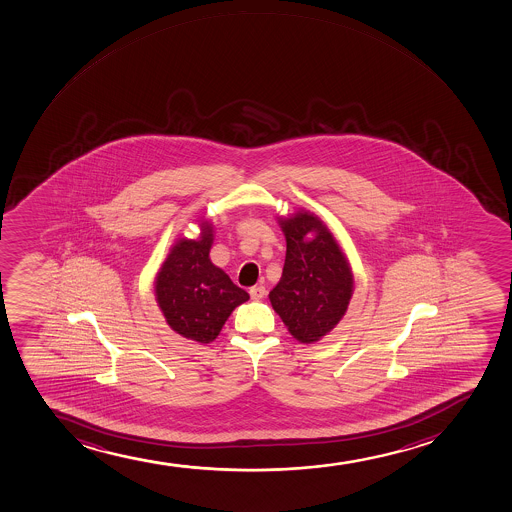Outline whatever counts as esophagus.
<instances>
[{
  "label": "esophagus",
  "mask_w": 512,
  "mask_h": 512,
  "mask_svg": "<svg viewBox=\"0 0 512 512\" xmlns=\"http://www.w3.org/2000/svg\"><path fill=\"white\" fill-rule=\"evenodd\" d=\"M249 295H251V299L259 300L263 299L266 295V288L263 285H258V287L249 288Z\"/></svg>",
  "instance_id": "1"
}]
</instances>
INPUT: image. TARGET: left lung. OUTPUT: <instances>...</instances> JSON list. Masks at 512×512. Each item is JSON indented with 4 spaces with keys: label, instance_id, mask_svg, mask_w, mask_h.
I'll use <instances>...</instances> for the list:
<instances>
[{
    "label": "left lung",
    "instance_id": "1",
    "mask_svg": "<svg viewBox=\"0 0 512 512\" xmlns=\"http://www.w3.org/2000/svg\"><path fill=\"white\" fill-rule=\"evenodd\" d=\"M287 256L271 306L300 343L318 341L347 311L353 278L347 258L323 222L299 212L282 220ZM307 233H314L312 240Z\"/></svg>",
    "mask_w": 512,
    "mask_h": 512
}]
</instances>
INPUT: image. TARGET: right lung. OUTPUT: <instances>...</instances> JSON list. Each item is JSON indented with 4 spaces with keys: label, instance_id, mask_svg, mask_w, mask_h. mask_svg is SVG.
I'll return each mask as SVG.
<instances>
[{
    "label": "right lung",
    "instance_id": "obj_1",
    "mask_svg": "<svg viewBox=\"0 0 512 512\" xmlns=\"http://www.w3.org/2000/svg\"><path fill=\"white\" fill-rule=\"evenodd\" d=\"M212 237L210 224H203L200 241L177 242L155 282V294L169 326L198 343L215 340L230 312L249 299L246 290L208 258Z\"/></svg>",
    "mask_w": 512,
    "mask_h": 512
}]
</instances>
